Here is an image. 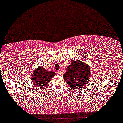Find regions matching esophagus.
Listing matches in <instances>:
<instances>
[{"instance_id":"obj_1","label":"esophagus","mask_w":123,"mask_h":123,"mask_svg":"<svg viewBox=\"0 0 123 123\" xmlns=\"http://www.w3.org/2000/svg\"><path fill=\"white\" fill-rule=\"evenodd\" d=\"M57 73L58 74H59V75H60L62 74V73H61V72H60V71H57Z\"/></svg>"}]
</instances>
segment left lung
<instances>
[{
    "instance_id": "1",
    "label": "left lung",
    "mask_w": 123,
    "mask_h": 123,
    "mask_svg": "<svg viewBox=\"0 0 123 123\" xmlns=\"http://www.w3.org/2000/svg\"><path fill=\"white\" fill-rule=\"evenodd\" d=\"M90 67L88 64L78 60L73 61L68 66L63 77L70 89L77 91L86 85L90 79Z\"/></svg>"
}]
</instances>
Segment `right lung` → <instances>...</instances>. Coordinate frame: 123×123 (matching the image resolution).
Segmentation results:
<instances>
[{"mask_svg": "<svg viewBox=\"0 0 123 123\" xmlns=\"http://www.w3.org/2000/svg\"><path fill=\"white\" fill-rule=\"evenodd\" d=\"M55 74L53 71H47L44 67L40 66L31 74L32 82L39 88L46 87L51 79Z\"/></svg>", "mask_w": 123, "mask_h": 123, "instance_id": "1", "label": "right lung"}]
</instances>
